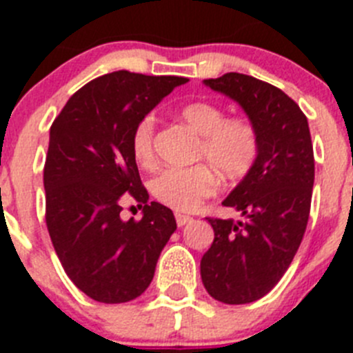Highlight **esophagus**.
I'll list each match as a JSON object with an SVG mask.
<instances>
[{"label": "esophagus", "mask_w": 353, "mask_h": 353, "mask_svg": "<svg viewBox=\"0 0 353 353\" xmlns=\"http://www.w3.org/2000/svg\"><path fill=\"white\" fill-rule=\"evenodd\" d=\"M174 217H176V224H179V226H185L187 223H191L192 221V217H189V215L185 214H176Z\"/></svg>", "instance_id": "esophagus-1"}]
</instances>
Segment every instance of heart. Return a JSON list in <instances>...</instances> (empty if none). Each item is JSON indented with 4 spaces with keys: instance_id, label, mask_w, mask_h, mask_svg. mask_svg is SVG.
<instances>
[{
    "instance_id": "1",
    "label": "heart",
    "mask_w": 353,
    "mask_h": 353,
    "mask_svg": "<svg viewBox=\"0 0 353 353\" xmlns=\"http://www.w3.org/2000/svg\"><path fill=\"white\" fill-rule=\"evenodd\" d=\"M180 117L196 134L203 136L198 157L224 180H239L251 171L258 159V132L245 118H226V111L214 102H192L180 109ZM155 117L146 114L132 132V154L141 166L154 161ZM210 168H171L152 182V192L166 207L192 212L217 189Z\"/></svg>"
}]
</instances>
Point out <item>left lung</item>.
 Returning <instances> with one entry per match:
<instances>
[{
    "label": "left lung",
    "instance_id": "obj_1",
    "mask_svg": "<svg viewBox=\"0 0 353 353\" xmlns=\"http://www.w3.org/2000/svg\"><path fill=\"white\" fill-rule=\"evenodd\" d=\"M205 86L244 109L258 132V159L224 207L242 221L212 219L214 242L201 258V281L224 304H249L270 292L292 263L310 219L314 157L307 118L269 83L230 72Z\"/></svg>",
    "mask_w": 353,
    "mask_h": 353
}]
</instances>
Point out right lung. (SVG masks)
<instances>
[{
	"label": "right lung",
	"instance_id": "obj_1",
	"mask_svg": "<svg viewBox=\"0 0 353 353\" xmlns=\"http://www.w3.org/2000/svg\"><path fill=\"white\" fill-rule=\"evenodd\" d=\"M183 83L185 77L105 74L77 90L52 121L46 223L67 276L93 301L139 297L176 230L173 212L148 201L130 141L138 121ZM127 192L143 203L141 221L119 217Z\"/></svg>",
	"mask_w": 353,
	"mask_h": 353
}]
</instances>
